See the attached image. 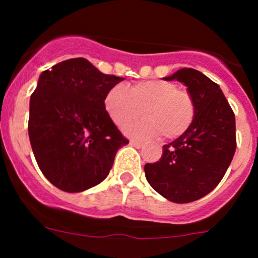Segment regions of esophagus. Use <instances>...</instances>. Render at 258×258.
Listing matches in <instances>:
<instances>
[{
    "mask_svg": "<svg viewBox=\"0 0 258 258\" xmlns=\"http://www.w3.org/2000/svg\"><path fill=\"white\" fill-rule=\"evenodd\" d=\"M130 145L134 146V147H136V148H141L142 146H144V144H142V142L135 141V140H131V141H130Z\"/></svg>",
    "mask_w": 258,
    "mask_h": 258,
    "instance_id": "obj_1",
    "label": "esophagus"
}]
</instances>
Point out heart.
<instances>
[{"mask_svg":"<svg viewBox=\"0 0 258 258\" xmlns=\"http://www.w3.org/2000/svg\"><path fill=\"white\" fill-rule=\"evenodd\" d=\"M103 106L117 127L127 126L144 112L147 118L126 130L139 139L161 135L167 140L178 139L189 128L196 111L191 93L162 80L141 81L130 88L113 86L106 93Z\"/></svg>","mask_w":258,"mask_h":258,"instance_id":"heart-1","label":"heart"}]
</instances>
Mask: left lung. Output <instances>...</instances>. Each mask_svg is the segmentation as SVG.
Wrapping results in <instances>:
<instances>
[{
  "label": "left lung",
  "mask_w": 258,
  "mask_h": 258,
  "mask_svg": "<svg viewBox=\"0 0 258 258\" xmlns=\"http://www.w3.org/2000/svg\"><path fill=\"white\" fill-rule=\"evenodd\" d=\"M166 81L177 80L195 101L189 128L163 146L160 161L146 163L148 183L176 204L196 201L210 194L225 176L236 151L235 113L220 86L194 69H181Z\"/></svg>",
  "instance_id": "obj_1"
}]
</instances>
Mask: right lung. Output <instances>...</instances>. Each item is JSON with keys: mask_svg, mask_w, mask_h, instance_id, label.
<instances>
[{"mask_svg": "<svg viewBox=\"0 0 258 258\" xmlns=\"http://www.w3.org/2000/svg\"><path fill=\"white\" fill-rule=\"evenodd\" d=\"M122 80L81 57L41 74L30 100L28 136L38 167L57 188L74 194L101 183L128 144L103 106Z\"/></svg>", "mask_w": 258, "mask_h": 258, "instance_id": "add662e5", "label": "right lung"}]
</instances>
